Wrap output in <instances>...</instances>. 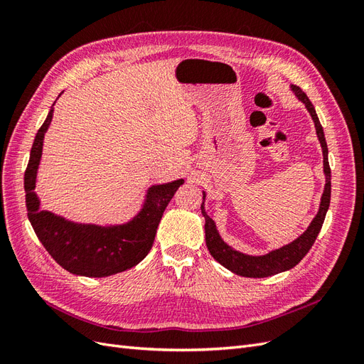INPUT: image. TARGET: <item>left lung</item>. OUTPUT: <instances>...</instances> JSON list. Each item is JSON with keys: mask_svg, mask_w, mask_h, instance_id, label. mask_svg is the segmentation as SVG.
Wrapping results in <instances>:
<instances>
[{"mask_svg": "<svg viewBox=\"0 0 364 364\" xmlns=\"http://www.w3.org/2000/svg\"><path fill=\"white\" fill-rule=\"evenodd\" d=\"M291 90L296 94V97L305 105L306 111L310 112L314 126H316V134L318 141H321L322 151H323V171L326 176V183H325V190L322 194V200L321 206H318V213L313 218L311 225L308 226L305 232L296 238L293 243L282 246L281 249L272 250L267 255L262 257H250L245 255V253L237 252L232 247H229L225 241L220 238L215 223L213 222V218L209 217L205 213V208L202 203V214L205 217V240H206V247L209 253L214 257L215 261L222 264L223 267L229 269L230 272H234L235 274H240V277H246V278H266L272 277V274H277L285 270L293 269L296 264H299L301 259L306 255L308 250L311 249L314 245V241L321 232L323 220L326 215V211L329 208V200H331V168H329V162H328V146L325 141L323 135V129L321 121H318V117L314 111V106L310 102V98L306 97V94L301 90L299 86L291 85ZM203 199H205V193H203Z\"/></svg>", "mask_w": 364, "mask_h": 364, "instance_id": "8db88e82", "label": "left lung"}]
</instances>
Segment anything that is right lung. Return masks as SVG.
Segmentation results:
<instances>
[{"label": "right lung", "instance_id": "add662e5", "mask_svg": "<svg viewBox=\"0 0 364 364\" xmlns=\"http://www.w3.org/2000/svg\"><path fill=\"white\" fill-rule=\"evenodd\" d=\"M51 119L53 107L38 130L24 174L27 215L33 229L54 261L70 273L103 278L132 269L150 252L165 208L183 181L179 179L149 188L144 206L126 225H79L54 215L39 208V199L35 193L43 135Z\"/></svg>", "mask_w": 364, "mask_h": 364}]
</instances>
